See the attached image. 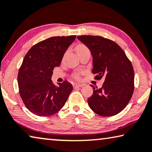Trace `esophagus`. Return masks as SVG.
Returning a JSON list of instances; mask_svg holds the SVG:
<instances>
[{
	"mask_svg": "<svg viewBox=\"0 0 152 152\" xmlns=\"http://www.w3.org/2000/svg\"><path fill=\"white\" fill-rule=\"evenodd\" d=\"M81 86H82V85L80 84V83H74L73 84L74 88H80Z\"/></svg>",
	"mask_w": 152,
	"mask_h": 152,
	"instance_id": "34e87169",
	"label": "esophagus"
}]
</instances>
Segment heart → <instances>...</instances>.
Returning <instances> with one entry per match:
<instances>
[{
	"mask_svg": "<svg viewBox=\"0 0 152 152\" xmlns=\"http://www.w3.org/2000/svg\"><path fill=\"white\" fill-rule=\"evenodd\" d=\"M88 50V48L83 45H79L77 47H76V51H77V54L80 53H81V52L85 51V50ZM79 75H80L79 74H76L75 75V77L76 78H78Z\"/></svg>",
	"mask_w": 152,
	"mask_h": 152,
	"instance_id": "obj_1",
	"label": "heart"
}]
</instances>
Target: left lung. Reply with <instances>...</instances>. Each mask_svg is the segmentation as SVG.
Here are the masks:
<instances>
[{"mask_svg": "<svg viewBox=\"0 0 152 152\" xmlns=\"http://www.w3.org/2000/svg\"><path fill=\"white\" fill-rule=\"evenodd\" d=\"M77 39L91 50L95 79H105L101 88L91 85L93 94L88 99L90 107L100 116L116 115L126 107L134 89L131 61L124 50L110 39L95 36H81Z\"/></svg>", "mask_w": 152, "mask_h": 152, "instance_id": "obj_1", "label": "left lung"}]
</instances>
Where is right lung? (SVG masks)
<instances>
[{"mask_svg":"<svg viewBox=\"0 0 152 152\" xmlns=\"http://www.w3.org/2000/svg\"><path fill=\"white\" fill-rule=\"evenodd\" d=\"M76 36L51 37L31 48L18 75L19 92L27 108L39 116L56 114L64 105L72 91L64 81L58 86L52 82L54 68L60 66L66 50Z\"/></svg>","mask_w":152,"mask_h":152,"instance_id":"add662e5","label":"right lung"}]
</instances>
